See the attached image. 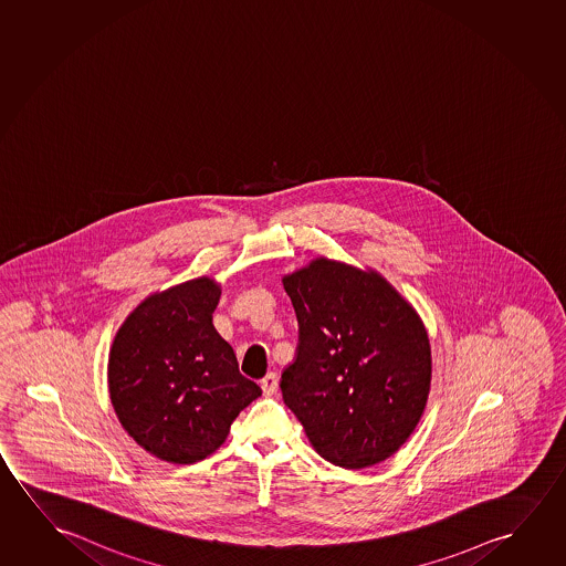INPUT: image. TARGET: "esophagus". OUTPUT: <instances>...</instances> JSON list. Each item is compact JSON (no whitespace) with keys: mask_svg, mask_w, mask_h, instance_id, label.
I'll use <instances>...</instances> for the list:
<instances>
[{"mask_svg":"<svg viewBox=\"0 0 566 566\" xmlns=\"http://www.w3.org/2000/svg\"><path fill=\"white\" fill-rule=\"evenodd\" d=\"M261 388L266 396H272V394L276 391V388H279V376L274 375V373H269V375L262 378Z\"/></svg>","mask_w":566,"mask_h":566,"instance_id":"obj_1","label":"esophagus"}]
</instances>
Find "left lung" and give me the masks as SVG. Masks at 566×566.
I'll return each mask as SVG.
<instances>
[{
    "label": "left lung",
    "instance_id": "1",
    "mask_svg": "<svg viewBox=\"0 0 566 566\" xmlns=\"http://www.w3.org/2000/svg\"><path fill=\"white\" fill-rule=\"evenodd\" d=\"M296 358L280 390L325 461L358 470L408 441L426 409L431 347L418 312L375 270L319 256L282 279Z\"/></svg>",
    "mask_w": 566,
    "mask_h": 566
}]
</instances>
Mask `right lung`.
I'll use <instances>...</instances> for the list:
<instances>
[{"mask_svg": "<svg viewBox=\"0 0 566 566\" xmlns=\"http://www.w3.org/2000/svg\"><path fill=\"white\" fill-rule=\"evenodd\" d=\"M219 296L213 279L188 280L140 302L115 335L107 365L115 413L160 461H203L262 394L211 323Z\"/></svg>", "mask_w": 566, "mask_h": 566, "instance_id": "add662e5", "label": "right lung"}]
</instances>
